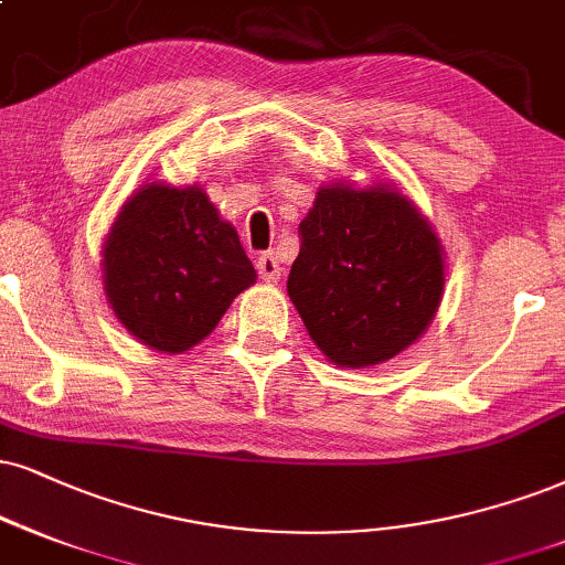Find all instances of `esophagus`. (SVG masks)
Returning <instances> with one entry per match:
<instances>
[{
    "label": "esophagus",
    "instance_id": "esophagus-1",
    "mask_svg": "<svg viewBox=\"0 0 565 565\" xmlns=\"http://www.w3.org/2000/svg\"><path fill=\"white\" fill-rule=\"evenodd\" d=\"M256 269H259V277L264 282H277L280 280V271H282V267H280V262H277V256L275 254H262L259 259H256Z\"/></svg>",
    "mask_w": 565,
    "mask_h": 565
}]
</instances>
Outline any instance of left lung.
Listing matches in <instances>:
<instances>
[{
    "label": "left lung",
    "instance_id": "left-lung-1",
    "mask_svg": "<svg viewBox=\"0 0 565 565\" xmlns=\"http://www.w3.org/2000/svg\"><path fill=\"white\" fill-rule=\"evenodd\" d=\"M298 238L288 296L327 359L372 366L427 330L445 282L440 243L403 193L322 188Z\"/></svg>",
    "mask_w": 565,
    "mask_h": 565
}]
</instances>
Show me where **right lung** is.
<instances>
[{
	"label": "right lung",
	"mask_w": 565,
	"mask_h": 565,
	"mask_svg": "<svg viewBox=\"0 0 565 565\" xmlns=\"http://www.w3.org/2000/svg\"><path fill=\"white\" fill-rule=\"evenodd\" d=\"M254 280L238 233L196 185L141 188L104 243L109 303L154 351L196 345Z\"/></svg>",
	"instance_id": "1"
}]
</instances>
